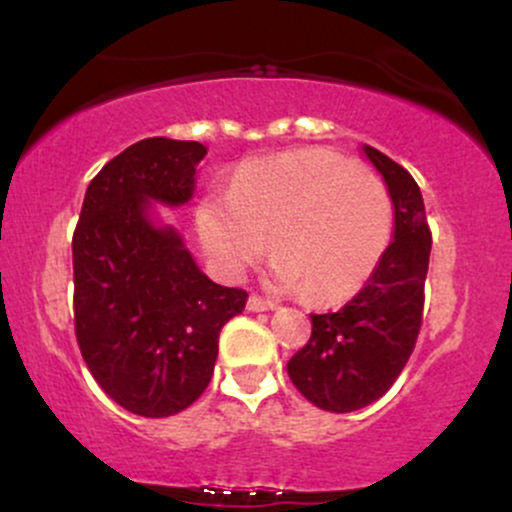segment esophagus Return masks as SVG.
<instances>
[{"label":"esophagus","mask_w":512,"mask_h":512,"mask_svg":"<svg viewBox=\"0 0 512 512\" xmlns=\"http://www.w3.org/2000/svg\"><path fill=\"white\" fill-rule=\"evenodd\" d=\"M248 310H250V313H264V310H274V303L264 301L262 296H250L248 298Z\"/></svg>","instance_id":"esophagus-1"}]
</instances>
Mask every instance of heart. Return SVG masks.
<instances>
[{"label":"heart","instance_id":"b5f03b06","mask_svg":"<svg viewBox=\"0 0 512 512\" xmlns=\"http://www.w3.org/2000/svg\"><path fill=\"white\" fill-rule=\"evenodd\" d=\"M392 204L375 175L325 149L245 163L228 195L197 211L204 250L216 269L238 279L267 250L272 284L339 301L366 284L390 243Z\"/></svg>","mask_w":512,"mask_h":512}]
</instances>
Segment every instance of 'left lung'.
<instances>
[{"mask_svg": "<svg viewBox=\"0 0 512 512\" xmlns=\"http://www.w3.org/2000/svg\"><path fill=\"white\" fill-rule=\"evenodd\" d=\"M395 207V233L366 286L337 313L310 315L313 334L289 361L298 392L325 411H356L390 390L407 366L421 313L431 255L424 197L399 163L363 144Z\"/></svg>", "mask_w": 512, "mask_h": 512, "instance_id": "obj_1", "label": "left lung"}]
</instances>
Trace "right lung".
Returning <instances> with one entry per match:
<instances>
[{"mask_svg":"<svg viewBox=\"0 0 512 512\" xmlns=\"http://www.w3.org/2000/svg\"><path fill=\"white\" fill-rule=\"evenodd\" d=\"M199 142L151 137L105 163L88 185L74 255L76 342L110 399L161 419L207 390L219 332L243 313L248 293L197 267L185 240L154 204L195 195Z\"/></svg>","mask_w":512,"mask_h":512,"instance_id":"obj_1","label":"right lung"}]
</instances>
